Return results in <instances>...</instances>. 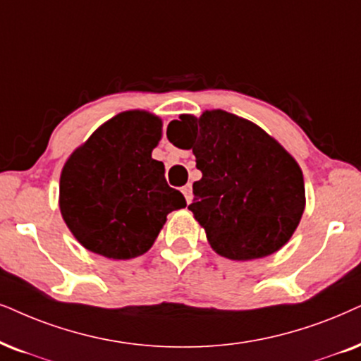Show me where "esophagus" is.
Wrapping results in <instances>:
<instances>
[{"instance_id": "obj_1", "label": "esophagus", "mask_w": 361, "mask_h": 361, "mask_svg": "<svg viewBox=\"0 0 361 361\" xmlns=\"http://www.w3.org/2000/svg\"><path fill=\"white\" fill-rule=\"evenodd\" d=\"M181 191H183L186 203H191V200H193V188H191V185L190 183L185 185L183 188H181Z\"/></svg>"}]
</instances>
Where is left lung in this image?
Instances as JSON below:
<instances>
[{
	"label": "left lung",
	"instance_id": "obj_1",
	"mask_svg": "<svg viewBox=\"0 0 361 361\" xmlns=\"http://www.w3.org/2000/svg\"><path fill=\"white\" fill-rule=\"evenodd\" d=\"M178 148L193 149L202 180L188 209L221 257H270L293 236L305 212L296 159L253 121L223 109L180 115L166 130Z\"/></svg>",
	"mask_w": 361,
	"mask_h": 361
}]
</instances>
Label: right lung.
Here are the masks:
<instances>
[{
  "label": "right lung",
  "instance_id": "1",
  "mask_svg": "<svg viewBox=\"0 0 361 361\" xmlns=\"http://www.w3.org/2000/svg\"><path fill=\"white\" fill-rule=\"evenodd\" d=\"M161 118L145 109L118 113L66 159L59 178V212L90 252L111 259L147 253L166 214L186 207L168 186L165 165L152 158Z\"/></svg>",
  "mask_w": 361,
  "mask_h": 361
}]
</instances>
